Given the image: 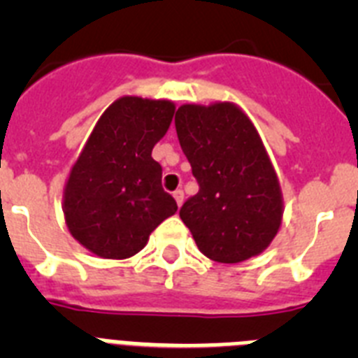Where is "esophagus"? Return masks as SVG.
I'll return each mask as SVG.
<instances>
[{
	"label": "esophagus",
	"instance_id": "esophagus-1",
	"mask_svg": "<svg viewBox=\"0 0 358 358\" xmlns=\"http://www.w3.org/2000/svg\"><path fill=\"white\" fill-rule=\"evenodd\" d=\"M173 199H176L177 206H181L182 201H185V192H182V189H176V192H173Z\"/></svg>",
	"mask_w": 358,
	"mask_h": 358
}]
</instances>
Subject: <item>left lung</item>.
<instances>
[{
    "mask_svg": "<svg viewBox=\"0 0 358 358\" xmlns=\"http://www.w3.org/2000/svg\"><path fill=\"white\" fill-rule=\"evenodd\" d=\"M176 131L199 182L179 211L199 251L220 264L260 255L280 229L283 197L251 120L229 102L186 103Z\"/></svg>",
    "mask_w": 358,
    "mask_h": 358,
    "instance_id": "1",
    "label": "left lung"
}]
</instances>
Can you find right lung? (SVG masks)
Listing matches in <instances>:
<instances>
[{
    "instance_id": "right-lung-1",
    "label": "right lung",
    "mask_w": 358,
    "mask_h": 358,
    "mask_svg": "<svg viewBox=\"0 0 358 358\" xmlns=\"http://www.w3.org/2000/svg\"><path fill=\"white\" fill-rule=\"evenodd\" d=\"M170 100L122 96L110 103L73 164L64 188V217L73 238L96 256L131 258L177 202L161 186L152 148L166 134Z\"/></svg>"
}]
</instances>
